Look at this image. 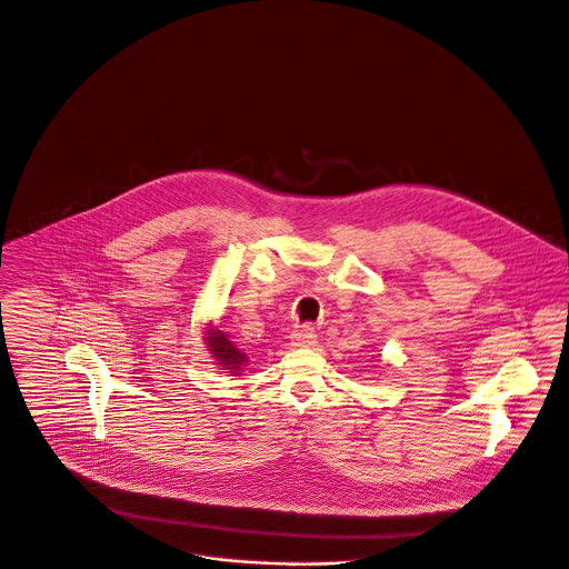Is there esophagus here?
<instances>
[{"instance_id":"1","label":"esophagus","mask_w":569,"mask_h":569,"mask_svg":"<svg viewBox=\"0 0 569 569\" xmlns=\"http://www.w3.org/2000/svg\"><path fill=\"white\" fill-rule=\"evenodd\" d=\"M292 345L295 347H301V349H311L316 347V333L311 327H299L295 333H292Z\"/></svg>"}]
</instances>
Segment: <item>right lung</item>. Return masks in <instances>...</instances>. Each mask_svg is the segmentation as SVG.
Segmentation results:
<instances>
[{
	"instance_id": "right-lung-1",
	"label": "right lung",
	"mask_w": 569,
	"mask_h": 569,
	"mask_svg": "<svg viewBox=\"0 0 569 569\" xmlns=\"http://www.w3.org/2000/svg\"><path fill=\"white\" fill-rule=\"evenodd\" d=\"M206 342H208V350L217 359V363L222 366V370H229L233 377L244 372V366H247L249 357H247V352H242V349H238L233 342H229L227 333H222L219 329H210Z\"/></svg>"
}]
</instances>
